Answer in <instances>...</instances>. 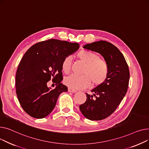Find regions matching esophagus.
Segmentation results:
<instances>
[{
    "label": "esophagus",
    "instance_id": "obj_1",
    "mask_svg": "<svg viewBox=\"0 0 149 149\" xmlns=\"http://www.w3.org/2000/svg\"><path fill=\"white\" fill-rule=\"evenodd\" d=\"M68 91L69 92H71V93H75L77 92L76 90H74V89H72V88H68Z\"/></svg>",
    "mask_w": 149,
    "mask_h": 149
}]
</instances>
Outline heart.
Segmentation results:
<instances>
[{"label":"heart","mask_w":149,"mask_h":149,"mask_svg":"<svg viewBox=\"0 0 149 149\" xmlns=\"http://www.w3.org/2000/svg\"><path fill=\"white\" fill-rule=\"evenodd\" d=\"M77 56L86 64L82 72L84 74H72L66 77L64 79L66 85L74 90H79L88 86L91 81L94 85H100L105 81L109 73V65L105 60L87 50H81ZM72 61V57L70 56L63 59L61 67L65 73H68L70 71Z\"/></svg>","instance_id":"heart-1"}]
</instances>
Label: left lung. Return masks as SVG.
Returning <instances> with one entry per match:
<instances>
[{
    "mask_svg": "<svg viewBox=\"0 0 149 149\" xmlns=\"http://www.w3.org/2000/svg\"><path fill=\"white\" fill-rule=\"evenodd\" d=\"M84 49L100 54L109 65L107 79L86 93V100L79 106L84 116L90 120H102L115 111L126 95L129 81V70L118 49L106 41L86 44Z\"/></svg>",
    "mask_w": 149,
    "mask_h": 149,
    "instance_id": "8db88e82",
    "label": "left lung"
}]
</instances>
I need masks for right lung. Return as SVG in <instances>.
Masks as SVG:
<instances>
[{
	"instance_id": "1",
	"label": "right lung",
	"mask_w": 149,
	"mask_h": 149,
	"mask_svg": "<svg viewBox=\"0 0 149 149\" xmlns=\"http://www.w3.org/2000/svg\"><path fill=\"white\" fill-rule=\"evenodd\" d=\"M79 48L77 42L56 39L39 42L31 47L22 58L15 76L16 94L23 110L30 116L42 118L54 109L61 93L67 92L63 81V59ZM52 81L54 89L47 83Z\"/></svg>"
}]
</instances>
